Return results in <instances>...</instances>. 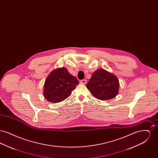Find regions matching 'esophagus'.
<instances>
[{
  "instance_id": "esophagus-1",
  "label": "esophagus",
  "mask_w": 158,
  "mask_h": 158,
  "mask_svg": "<svg viewBox=\"0 0 158 158\" xmlns=\"http://www.w3.org/2000/svg\"><path fill=\"white\" fill-rule=\"evenodd\" d=\"M80 83H82V84H86V80H85V79L81 80V81H80Z\"/></svg>"
}]
</instances>
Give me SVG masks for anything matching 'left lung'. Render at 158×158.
<instances>
[{"mask_svg":"<svg viewBox=\"0 0 158 158\" xmlns=\"http://www.w3.org/2000/svg\"><path fill=\"white\" fill-rule=\"evenodd\" d=\"M86 86L95 98L108 100L117 95L119 81L114 75L101 69L92 74Z\"/></svg>","mask_w":158,"mask_h":158,"instance_id":"8db88e82","label":"left lung"}]
</instances>
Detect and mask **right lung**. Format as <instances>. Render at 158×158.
I'll use <instances>...</instances> for the list:
<instances>
[{
    "instance_id": "right-lung-1",
    "label": "right lung",
    "mask_w": 158,
    "mask_h": 158,
    "mask_svg": "<svg viewBox=\"0 0 158 158\" xmlns=\"http://www.w3.org/2000/svg\"><path fill=\"white\" fill-rule=\"evenodd\" d=\"M79 83L77 79L70 75L66 68H59L47 77L43 95L49 102H59L68 98Z\"/></svg>"
}]
</instances>
